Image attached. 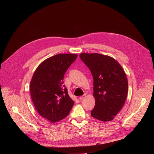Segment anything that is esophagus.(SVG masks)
<instances>
[{"mask_svg": "<svg viewBox=\"0 0 154 154\" xmlns=\"http://www.w3.org/2000/svg\"><path fill=\"white\" fill-rule=\"evenodd\" d=\"M86 95L85 94H83V96H80V97H79V99H80V100H83L85 98H86Z\"/></svg>", "mask_w": 154, "mask_h": 154, "instance_id": "esophagus-1", "label": "esophagus"}]
</instances>
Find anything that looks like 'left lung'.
<instances>
[{"label":"left lung","mask_w":154,"mask_h":154,"mask_svg":"<svg viewBox=\"0 0 154 154\" xmlns=\"http://www.w3.org/2000/svg\"><path fill=\"white\" fill-rule=\"evenodd\" d=\"M93 77L95 106L93 118L112 121L123 107L128 93V81L120 64L113 58L97 53L80 54Z\"/></svg>","instance_id":"8db88e82"}]
</instances>
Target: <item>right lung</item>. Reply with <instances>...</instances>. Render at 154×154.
<instances>
[{"mask_svg": "<svg viewBox=\"0 0 154 154\" xmlns=\"http://www.w3.org/2000/svg\"><path fill=\"white\" fill-rule=\"evenodd\" d=\"M77 54H60L43 61L30 81V95L38 113L51 122L66 117L74 105L63 79Z\"/></svg>", "mask_w": 154, "mask_h": 154, "instance_id": "add662e5", "label": "right lung"}]
</instances>
